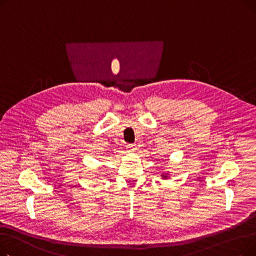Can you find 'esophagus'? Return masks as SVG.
<instances>
[{
  "label": "esophagus",
  "instance_id": "esophagus-1",
  "mask_svg": "<svg viewBox=\"0 0 256 256\" xmlns=\"http://www.w3.org/2000/svg\"><path fill=\"white\" fill-rule=\"evenodd\" d=\"M126 148H128V150H130V152H134L136 150V146H135V144H128L126 145Z\"/></svg>",
  "mask_w": 256,
  "mask_h": 256
}]
</instances>
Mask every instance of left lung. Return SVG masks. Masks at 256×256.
Wrapping results in <instances>:
<instances>
[{"instance_id": "8db88e82", "label": "left lung", "mask_w": 256, "mask_h": 256, "mask_svg": "<svg viewBox=\"0 0 256 256\" xmlns=\"http://www.w3.org/2000/svg\"><path fill=\"white\" fill-rule=\"evenodd\" d=\"M164 178H167V176H164Z\"/></svg>"}]
</instances>
